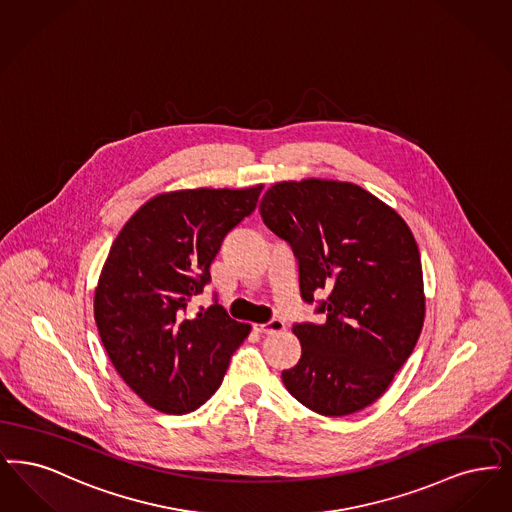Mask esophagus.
I'll return each instance as SVG.
<instances>
[{
    "label": "esophagus",
    "instance_id": "esophagus-1",
    "mask_svg": "<svg viewBox=\"0 0 512 512\" xmlns=\"http://www.w3.org/2000/svg\"><path fill=\"white\" fill-rule=\"evenodd\" d=\"M254 329L262 334H275L285 331V323L281 319H271L269 323H262V325H254Z\"/></svg>",
    "mask_w": 512,
    "mask_h": 512
}]
</instances>
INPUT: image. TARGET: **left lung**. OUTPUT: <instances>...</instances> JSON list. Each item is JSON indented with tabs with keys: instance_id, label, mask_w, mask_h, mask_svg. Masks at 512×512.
Returning <instances> with one entry per match:
<instances>
[{
	"instance_id": "left-lung-1",
	"label": "left lung",
	"mask_w": 512,
	"mask_h": 512,
	"mask_svg": "<svg viewBox=\"0 0 512 512\" xmlns=\"http://www.w3.org/2000/svg\"><path fill=\"white\" fill-rule=\"evenodd\" d=\"M267 227L298 260L306 302L327 292L323 325H294L300 361L283 371L290 394L325 417L369 407L411 356L424 323L421 254L400 214L350 181L271 185Z\"/></svg>"
}]
</instances>
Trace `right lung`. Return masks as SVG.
<instances>
[{"label": "right lung", "instance_id": "obj_1", "mask_svg": "<svg viewBox=\"0 0 512 512\" xmlns=\"http://www.w3.org/2000/svg\"><path fill=\"white\" fill-rule=\"evenodd\" d=\"M264 185L181 189L147 200L103 264L93 313L114 369L160 413L199 409L250 333L220 304L187 313L210 281L223 237L250 216Z\"/></svg>", "mask_w": 512, "mask_h": 512}]
</instances>
